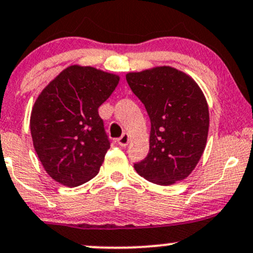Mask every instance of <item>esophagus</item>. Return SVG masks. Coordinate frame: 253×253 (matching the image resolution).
<instances>
[{
	"mask_svg": "<svg viewBox=\"0 0 253 253\" xmlns=\"http://www.w3.org/2000/svg\"><path fill=\"white\" fill-rule=\"evenodd\" d=\"M128 142H129L128 133H124L121 135V137L118 138V143L120 145H121V147H126V145L128 144Z\"/></svg>",
	"mask_w": 253,
	"mask_h": 253,
	"instance_id": "obj_1",
	"label": "esophagus"
}]
</instances>
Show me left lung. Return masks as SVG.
I'll return each mask as SVG.
<instances>
[{"label":"left lung","mask_w":253,"mask_h":253,"mask_svg":"<svg viewBox=\"0 0 253 253\" xmlns=\"http://www.w3.org/2000/svg\"><path fill=\"white\" fill-rule=\"evenodd\" d=\"M126 80L151 124L149 153L135 162V171L160 185L183 180L206 147L210 116L204 93L193 79L169 66L129 73Z\"/></svg>","instance_id":"obj_1"}]
</instances>
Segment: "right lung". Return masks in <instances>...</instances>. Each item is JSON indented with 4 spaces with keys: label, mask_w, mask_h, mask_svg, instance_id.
<instances>
[{
    "label": "right lung",
    "mask_w": 253,
    "mask_h": 253,
    "mask_svg": "<svg viewBox=\"0 0 253 253\" xmlns=\"http://www.w3.org/2000/svg\"><path fill=\"white\" fill-rule=\"evenodd\" d=\"M119 80L91 66L73 65L37 98L30 119L34 148L47 173L60 184H84L99 171L110 140L98 108Z\"/></svg>",
    "instance_id": "obj_1"
}]
</instances>
